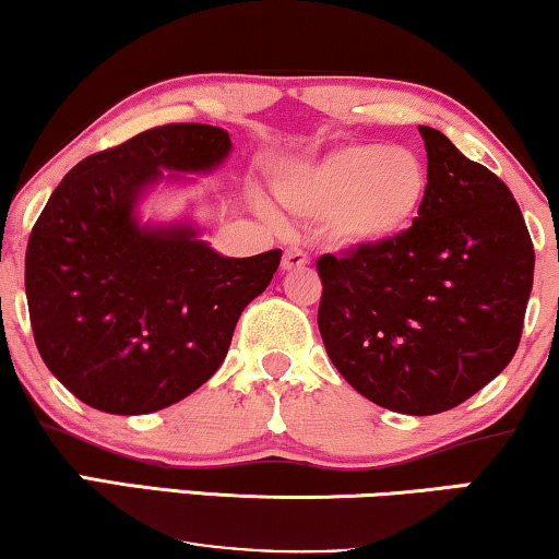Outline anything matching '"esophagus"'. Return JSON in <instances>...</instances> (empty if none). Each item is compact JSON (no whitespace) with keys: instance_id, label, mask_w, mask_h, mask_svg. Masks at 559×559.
I'll use <instances>...</instances> for the list:
<instances>
[{"instance_id":"34e87169","label":"esophagus","mask_w":559,"mask_h":559,"mask_svg":"<svg viewBox=\"0 0 559 559\" xmlns=\"http://www.w3.org/2000/svg\"><path fill=\"white\" fill-rule=\"evenodd\" d=\"M309 263V255H306V250H301L298 246H290L286 248V253H283V271H298L304 269V265Z\"/></svg>"}]
</instances>
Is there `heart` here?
I'll return each instance as SVG.
<instances>
[{"instance_id":"heart-1","label":"heart","mask_w":559,"mask_h":559,"mask_svg":"<svg viewBox=\"0 0 559 559\" xmlns=\"http://www.w3.org/2000/svg\"><path fill=\"white\" fill-rule=\"evenodd\" d=\"M276 194L296 215L326 217L334 238L377 246L418 217L428 169L413 148L359 141L290 169L276 182Z\"/></svg>"}]
</instances>
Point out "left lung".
Masks as SVG:
<instances>
[{
	"mask_svg": "<svg viewBox=\"0 0 559 559\" xmlns=\"http://www.w3.org/2000/svg\"><path fill=\"white\" fill-rule=\"evenodd\" d=\"M428 198L377 246L321 255L319 332L359 395L436 415L489 384L522 340L534 246L501 179L420 126Z\"/></svg>",
	"mask_w": 559,
	"mask_h": 559,
	"instance_id": "1",
	"label": "left lung"
}]
</instances>
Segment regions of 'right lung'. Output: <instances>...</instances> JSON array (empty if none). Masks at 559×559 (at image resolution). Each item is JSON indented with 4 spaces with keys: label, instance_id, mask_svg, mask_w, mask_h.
<instances>
[{
    "label": "right lung",
    "instance_id": "obj_1",
    "mask_svg": "<svg viewBox=\"0 0 559 559\" xmlns=\"http://www.w3.org/2000/svg\"><path fill=\"white\" fill-rule=\"evenodd\" d=\"M230 148L217 126H156L85 156L47 200L25 255L29 324L47 369L85 405L144 415L192 395L269 288L278 248L225 258L190 225L133 217L162 169L210 171Z\"/></svg>",
    "mask_w": 559,
    "mask_h": 559
}]
</instances>
